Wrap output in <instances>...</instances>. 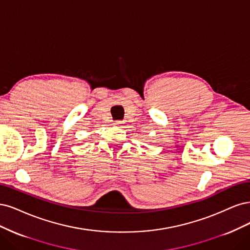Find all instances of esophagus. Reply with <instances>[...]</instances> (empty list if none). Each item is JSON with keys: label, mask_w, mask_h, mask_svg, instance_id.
Wrapping results in <instances>:
<instances>
[{"label": "esophagus", "mask_w": 250, "mask_h": 250, "mask_svg": "<svg viewBox=\"0 0 250 250\" xmlns=\"http://www.w3.org/2000/svg\"><path fill=\"white\" fill-rule=\"evenodd\" d=\"M123 124V122H120V120H117V122H114V125H120Z\"/></svg>", "instance_id": "1"}]
</instances>
